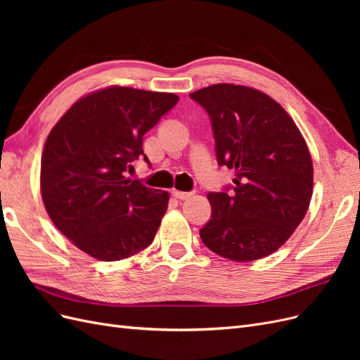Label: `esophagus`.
Segmentation results:
<instances>
[{"label": "esophagus", "mask_w": 360, "mask_h": 360, "mask_svg": "<svg viewBox=\"0 0 360 360\" xmlns=\"http://www.w3.org/2000/svg\"><path fill=\"white\" fill-rule=\"evenodd\" d=\"M171 193H172V197H176L179 200H188L193 195V192H181V191H177V189H172Z\"/></svg>", "instance_id": "esophagus-1"}]
</instances>
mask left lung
<instances>
[{
	"label": "left lung",
	"mask_w": 360,
	"mask_h": 360,
	"mask_svg": "<svg viewBox=\"0 0 360 360\" xmlns=\"http://www.w3.org/2000/svg\"><path fill=\"white\" fill-rule=\"evenodd\" d=\"M212 122L217 163L234 171L231 186L210 192L202 243L233 261L275 252L303 221L314 168L307 143L287 111L245 85L214 84L191 93Z\"/></svg>",
	"instance_id": "8db88e82"
}]
</instances>
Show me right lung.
I'll return each mask as SVG.
<instances>
[{"label":"right lung","mask_w":360,"mask_h":360,"mask_svg":"<svg viewBox=\"0 0 360 360\" xmlns=\"http://www.w3.org/2000/svg\"><path fill=\"white\" fill-rule=\"evenodd\" d=\"M179 102L172 93L108 86L82 97L52 127L41 155L40 192L58 230L102 261L151 245L169 195L127 168L144 156L143 136Z\"/></svg>","instance_id":"add662e5"}]
</instances>
